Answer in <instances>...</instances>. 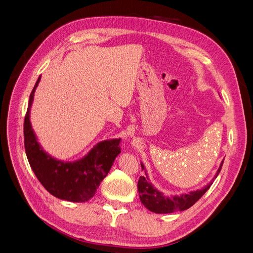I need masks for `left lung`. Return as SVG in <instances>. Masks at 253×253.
<instances>
[{
  "instance_id": "left-lung-1",
  "label": "left lung",
  "mask_w": 253,
  "mask_h": 253,
  "mask_svg": "<svg viewBox=\"0 0 253 253\" xmlns=\"http://www.w3.org/2000/svg\"><path fill=\"white\" fill-rule=\"evenodd\" d=\"M223 163L224 162H221L214 178H216L219 174L221 167H223ZM141 168L144 169L143 165H141ZM212 182H210L204 189L190 192L189 194L168 197L153 187L149 182L148 177L140 176L138 183H137V188H138L140 202L143 204L145 208L155 213H172L176 211L187 210L190 207H192L207 192V190L210 188Z\"/></svg>"
}]
</instances>
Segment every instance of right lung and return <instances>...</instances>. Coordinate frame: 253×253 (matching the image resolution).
<instances>
[{
  "label": "right lung",
  "instance_id": "obj_1",
  "mask_svg": "<svg viewBox=\"0 0 253 253\" xmlns=\"http://www.w3.org/2000/svg\"><path fill=\"white\" fill-rule=\"evenodd\" d=\"M40 79L38 78L29 96L24 119V145L28 163L37 178L51 195L74 203L87 202L95 195L121 152L120 139L99 142L85 157L75 163H63L47 155L38 143L29 120L30 106Z\"/></svg>",
  "mask_w": 253,
  "mask_h": 253
}]
</instances>
